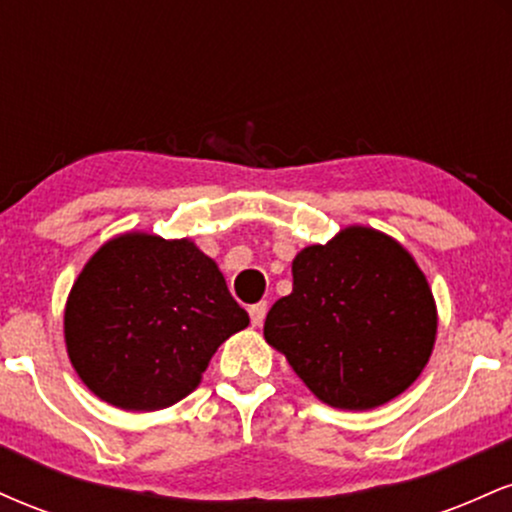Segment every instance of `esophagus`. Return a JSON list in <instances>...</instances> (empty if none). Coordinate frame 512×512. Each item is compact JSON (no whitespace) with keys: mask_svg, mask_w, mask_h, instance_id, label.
Returning a JSON list of instances; mask_svg holds the SVG:
<instances>
[{"mask_svg":"<svg viewBox=\"0 0 512 512\" xmlns=\"http://www.w3.org/2000/svg\"><path fill=\"white\" fill-rule=\"evenodd\" d=\"M248 313H250V322H252V325H255V327H260L262 322H264V317H267V303L260 301V303L250 305V308H248Z\"/></svg>","mask_w":512,"mask_h":512,"instance_id":"obj_1","label":"esophagus"}]
</instances>
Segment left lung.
I'll list each match as a JSON object with an SVG mask.
<instances>
[{"instance_id": "obj_1", "label": "left lung", "mask_w": 512, "mask_h": 512, "mask_svg": "<svg viewBox=\"0 0 512 512\" xmlns=\"http://www.w3.org/2000/svg\"><path fill=\"white\" fill-rule=\"evenodd\" d=\"M436 303L402 245L373 228H344L293 260V291L272 305L264 339L315 397L363 411L402 395L436 342Z\"/></svg>"}]
</instances>
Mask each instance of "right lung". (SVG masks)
Instances as JSON below:
<instances>
[{
    "mask_svg": "<svg viewBox=\"0 0 512 512\" xmlns=\"http://www.w3.org/2000/svg\"><path fill=\"white\" fill-rule=\"evenodd\" d=\"M248 322L195 243L127 233L105 243L76 279L64 339L93 395L156 411L190 395L216 349Z\"/></svg>",
    "mask_w": 512,
    "mask_h": 512,
    "instance_id": "add662e5",
    "label": "right lung"
}]
</instances>
